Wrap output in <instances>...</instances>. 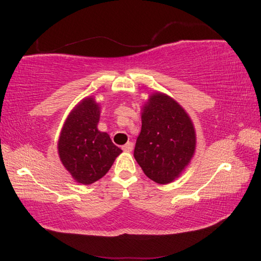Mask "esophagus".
<instances>
[{
  "instance_id": "1",
  "label": "esophagus",
  "mask_w": 261,
  "mask_h": 261,
  "mask_svg": "<svg viewBox=\"0 0 261 261\" xmlns=\"http://www.w3.org/2000/svg\"><path fill=\"white\" fill-rule=\"evenodd\" d=\"M122 148H123V151H125V152H131L132 149H134V144H132L131 141H129V143L123 145Z\"/></svg>"
}]
</instances>
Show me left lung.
Instances as JSON below:
<instances>
[{
	"label": "left lung",
	"mask_w": 261,
	"mask_h": 261,
	"mask_svg": "<svg viewBox=\"0 0 261 261\" xmlns=\"http://www.w3.org/2000/svg\"><path fill=\"white\" fill-rule=\"evenodd\" d=\"M194 149L196 132L185 110L163 93L149 96L134 153L145 175L159 184L173 182L191 161Z\"/></svg>",
	"instance_id": "8db88e82"
}]
</instances>
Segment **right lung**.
<instances>
[{"mask_svg":"<svg viewBox=\"0 0 261 261\" xmlns=\"http://www.w3.org/2000/svg\"><path fill=\"white\" fill-rule=\"evenodd\" d=\"M100 107L93 98H85L74 107L62 127L59 155L73 179L92 184L107 174L122 149L108 134L98 130Z\"/></svg>","mask_w":261,"mask_h":261,"instance_id":"1","label":"right lung"}]
</instances>
